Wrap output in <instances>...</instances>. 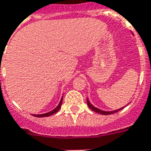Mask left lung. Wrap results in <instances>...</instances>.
<instances>
[{
	"instance_id": "8db88e82",
	"label": "left lung",
	"mask_w": 151,
	"mask_h": 151,
	"mask_svg": "<svg viewBox=\"0 0 151 151\" xmlns=\"http://www.w3.org/2000/svg\"><path fill=\"white\" fill-rule=\"evenodd\" d=\"M87 103H88V107L90 108L92 110V111H95V112H97V113H99V114H101V115H111V114H113L115 113V112H117V111H120L121 109H122L123 108H125L126 106H124V107L122 108H120V109H116V110H114V111H103V110H101L99 109H98V108L95 107L94 105H91V103L90 101H89V100H88V99H87Z\"/></svg>"
}]
</instances>
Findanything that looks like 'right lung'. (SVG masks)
<instances>
[{
  "label": "right lung",
  "instance_id": "1",
  "mask_svg": "<svg viewBox=\"0 0 151 151\" xmlns=\"http://www.w3.org/2000/svg\"><path fill=\"white\" fill-rule=\"evenodd\" d=\"M62 102H63V97L61 98L60 99V103L59 105L56 106V108H55L54 109H52V111H49V112H46V113H44V114H39V115H33L35 117H47V116H52L53 114H55L56 112L60 110V109L61 108V105H62Z\"/></svg>",
  "mask_w": 151,
  "mask_h": 151
}]
</instances>
